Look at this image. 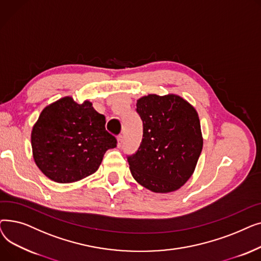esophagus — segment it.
<instances>
[{"instance_id":"esophagus-1","label":"esophagus","mask_w":261,"mask_h":261,"mask_svg":"<svg viewBox=\"0 0 261 261\" xmlns=\"http://www.w3.org/2000/svg\"><path fill=\"white\" fill-rule=\"evenodd\" d=\"M122 142H123V136L120 134V135L117 136V146H118V147H121Z\"/></svg>"}]
</instances>
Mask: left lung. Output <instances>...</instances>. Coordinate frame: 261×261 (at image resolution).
Returning <instances> with one entry per match:
<instances>
[{
    "mask_svg": "<svg viewBox=\"0 0 261 261\" xmlns=\"http://www.w3.org/2000/svg\"><path fill=\"white\" fill-rule=\"evenodd\" d=\"M143 120V140L128 156L134 180L145 188L167 194L193 175L203 147L198 112L175 94H149L136 102Z\"/></svg>",
    "mask_w": 261,
    "mask_h": 261,
    "instance_id": "8db88e82",
    "label": "left lung"
}]
</instances>
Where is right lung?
Here are the masks:
<instances>
[{"instance_id": "obj_1", "label": "right lung", "mask_w": 261, "mask_h": 261, "mask_svg": "<svg viewBox=\"0 0 261 261\" xmlns=\"http://www.w3.org/2000/svg\"><path fill=\"white\" fill-rule=\"evenodd\" d=\"M116 139L106 130V117L85 100L71 96L46 106L32 131L33 156L48 179L73 183L99 168L108 149Z\"/></svg>"}]
</instances>
